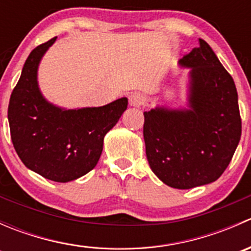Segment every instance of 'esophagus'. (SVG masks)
Wrapping results in <instances>:
<instances>
[{"mask_svg": "<svg viewBox=\"0 0 251 251\" xmlns=\"http://www.w3.org/2000/svg\"><path fill=\"white\" fill-rule=\"evenodd\" d=\"M143 96L138 92H132L130 96H128V103H130L131 107H141L143 104Z\"/></svg>", "mask_w": 251, "mask_h": 251, "instance_id": "34e87169", "label": "esophagus"}]
</instances>
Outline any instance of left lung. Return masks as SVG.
<instances>
[{
	"label": "left lung",
	"mask_w": 251,
	"mask_h": 251,
	"mask_svg": "<svg viewBox=\"0 0 251 251\" xmlns=\"http://www.w3.org/2000/svg\"><path fill=\"white\" fill-rule=\"evenodd\" d=\"M179 65L191 69L187 108L144 111L143 137L158 178L173 188L189 189L224 174L239 143L242 120L233 78L204 40Z\"/></svg>",
	"instance_id": "obj_1"
}]
</instances>
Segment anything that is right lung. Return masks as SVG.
<instances>
[{"instance_id": "add662e5", "label": "right lung", "mask_w": 251, "mask_h": 251, "mask_svg": "<svg viewBox=\"0 0 251 251\" xmlns=\"http://www.w3.org/2000/svg\"><path fill=\"white\" fill-rule=\"evenodd\" d=\"M57 37L37 46L27 57L11 95V138L27 169L54 182L74 181L90 173L100 158L103 141L127 108L123 97L103 107L65 109L42 96L37 70Z\"/></svg>"}]
</instances>
